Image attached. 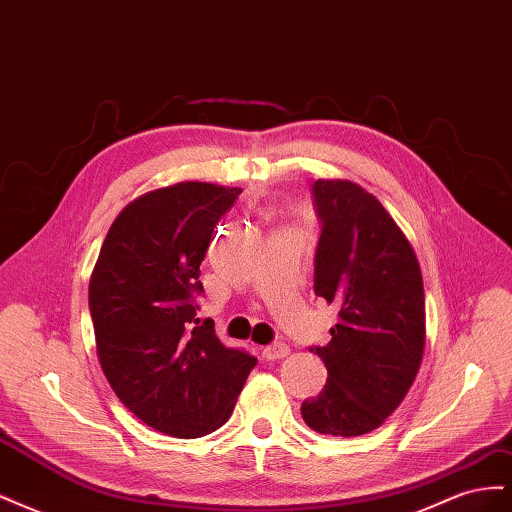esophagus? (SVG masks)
Here are the masks:
<instances>
[{"label":"esophagus","mask_w":512,"mask_h":512,"mask_svg":"<svg viewBox=\"0 0 512 512\" xmlns=\"http://www.w3.org/2000/svg\"><path fill=\"white\" fill-rule=\"evenodd\" d=\"M288 352H290V348H288V344H284V342H275V344H271V346L262 348V356H265L267 361L284 359V356H288Z\"/></svg>","instance_id":"obj_1"}]
</instances>
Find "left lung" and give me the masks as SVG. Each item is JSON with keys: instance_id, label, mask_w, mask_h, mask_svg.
<instances>
[{"instance_id": "left-lung-1", "label": "left lung", "mask_w": 512, "mask_h": 512, "mask_svg": "<svg viewBox=\"0 0 512 512\" xmlns=\"http://www.w3.org/2000/svg\"><path fill=\"white\" fill-rule=\"evenodd\" d=\"M322 224L314 292L339 307L327 346L329 371L301 416L324 436H363L404 401L423 361L425 292L416 254L380 200L346 179L312 185Z\"/></svg>"}]
</instances>
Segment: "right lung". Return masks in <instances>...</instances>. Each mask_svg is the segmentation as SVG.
<instances>
[{
  "instance_id": "right-lung-1",
  "label": "right lung",
  "mask_w": 512,
  "mask_h": 512,
  "mask_svg": "<svg viewBox=\"0 0 512 512\" xmlns=\"http://www.w3.org/2000/svg\"><path fill=\"white\" fill-rule=\"evenodd\" d=\"M239 188L181 181L138 196L102 243L89 280L96 350L134 416L175 438L220 429L256 356L226 348L196 318L200 262Z\"/></svg>"
}]
</instances>
